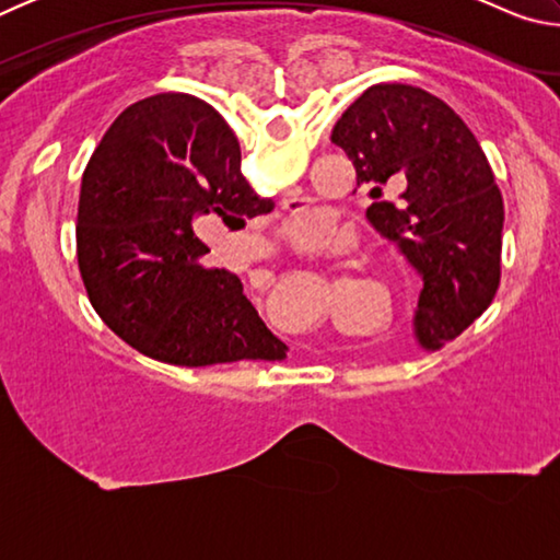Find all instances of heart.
Listing matches in <instances>:
<instances>
[{"instance_id": "obj_1", "label": "heart", "mask_w": 560, "mask_h": 560, "mask_svg": "<svg viewBox=\"0 0 560 560\" xmlns=\"http://www.w3.org/2000/svg\"><path fill=\"white\" fill-rule=\"evenodd\" d=\"M330 214L318 207H303V210L293 212L287 222V236L296 242L299 246H316L330 234Z\"/></svg>"}]
</instances>
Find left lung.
<instances>
[{
  "label": "left lung",
  "instance_id": "left-lung-1",
  "mask_svg": "<svg viewBox=\"0 0 560 560\" xmlns=\"http://www.w3.org/2000/svg\"><path fill=\"white\" fill-rule=\"evenodd\" d=\"M330 143L343 148L368 189L375 232L422 277L412 336L440 350L494 301L501 279L504 202L479 140L447 103L405 83H377L338 118ZM408 187L385 198L389 179Z\"/></svg>",
  "mask_w": 560,
  "mask_h": 560
}]
</instances>
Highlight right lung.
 I'll list each match as a JSON object with an SVG mask.
<instances>
[{
  "mask_svg": "<svg viewBox=\"0 0 560 560\" xmlns=\"http://www.w3.org/2000/svg\"><path fill=\"white\" fill-rule=\"evenodd\" d=\"M224 118L187 93L132 103L93 150L81 183L79 269L113 334L163 363L202 368L283 360L287 346L244 296L242 281L200 261V217L226 224L267 214L242 177Z\"/></svg>",
  "mask_w": 560,
  "mask_h": 560,
  "instance_id": "right-lung-1",
  "label": "right lung"
}]
</instances>
